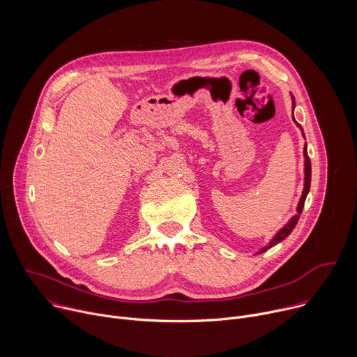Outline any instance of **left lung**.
I'll list each match as a JSON object with an SVG mask.
<instances>
[{"label":"left lung","instance_id":"obj_1","mask_svg":"<svg viewBox=\"0 0 357 357\" xmlns=\"http://www.w3.org/2000/svg\"><path fill=\"white\" fill-rule=\"evenodd\" d=\"M303 155H305V188H303V192H302V196H301V200H299V203H298V213L288 222V225L285 226V227H282L278 233H277V236L268 243V245H266L263 250H261V252H264L266 250H268V248H271L273 245H275L277 243H280L281 240H284L291 231H292V229L295 227V225L298 223V220H299V216H301V213H302V209H303V203H305V199H307V195H308V192H310V188H311V160H310V157H308V151H307V145H305V148H303Z\"/></svg>","mask_w":357,"mask_h":357}]
</instances>
